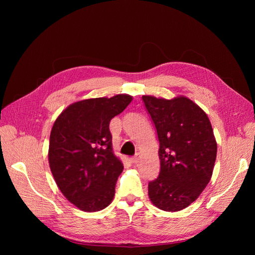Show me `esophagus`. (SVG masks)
Returning a JSON list of instances; mask_svg holds the SVG:
<instances>
[{
	"mask_svg": "<svg viewBox=\"0 0 255 255\" xmlns=\"http://www.w3.org/2000/svg\"><path fill=\"white\" fill-rule=\"evenodd\" d=\"M138 160H139V157H138V156H134V157H130L129 158V161L132 164H137Z\"/></svg>",
	"mask_w": 255,
	"mask_h": 255,
	"instance_id": "1",
	"label": "esophagus"
}]
</instances>
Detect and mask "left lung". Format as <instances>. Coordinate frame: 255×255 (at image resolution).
I'll use <instances>...</instances> for the list:
<instances>
[{
	"label": "left lung",
	"mask_w": 255,
	"mask_h": 255,
	"mask_svg": "<svg viewBox=\"0 0 255 255\" xmlns=\"http://www.w3.org/2000/svg\"><path fill=\"white\" fill-rule=\"evenodd\" d=\"M159 141V175L148 185L150 201L161 211L179 212L206 187L217 156V142L206 113L185 96H142Z\"/></svg>",
	"instance_id": "left-lung-1"
}]
</instances>
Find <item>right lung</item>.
<instances>
[{
    "instance_id": "add662e5",
    "label": "right lung",
    "mask_w": 255,
    "mask_h": 255,
    "mask_svg": "<svg viewBox=\"0 0 255 255\" xmlns=\"http://www.w3.org/2000/svg\"><path fill=\"white\" fill-rule=\"evenodd\" d=\"M133 97L94 98L74 102L60 113L51 130L49 165L69 202L83 212H98L115 197L122 161L113 151L111 120Z\"/></svg>"
}]
</instances>
